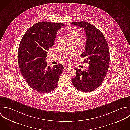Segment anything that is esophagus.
<instances>
[{
	"label": "esophagus",
	"mask_w": 130,
	"mask_h": 130,
	"mask_svg": "<svg viewBox=\"0 0 130 130\" xmlns=\"http://www.w3.org/2000/svg\"><path fill=\"white\" fill-rule=\"evenodd\" d=\"M64 67L65 69H69L70 68V66L69 65H65Z\"/></svg>",
	"instance_id": "esophagus-1"
}]
</instances>
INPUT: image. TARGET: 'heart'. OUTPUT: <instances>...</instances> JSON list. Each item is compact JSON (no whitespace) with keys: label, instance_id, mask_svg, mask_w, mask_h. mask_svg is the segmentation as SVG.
Returning a JSON list of instances; mask_svg holds the SVG:
<instances>
[{"label":"heart","instance_id":"heart-1","mask_svg":"<svg viewBox=\"0 0 130 130\" xmlns=\"http://www.w3.org/2000/svg\"><path fill=\"white\" fill-rule=\"evenodd\" d=\"M66 34L68 38L74 44H80L82 42V35L81 33L76 29H70L66 32ZM60 41V37L59 36H56L55 41L54 45L55 46H57ZM76 56L75 53H67L65 55L64 58L66 60H70L73 59Z\"/></svg>","mask_w":130,"mask_h":130}]
</instances>
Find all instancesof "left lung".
I'll list each match as a JSON object with an SVG mask.
<instances>
[{
  "instance_id": "obj_1",
  "label": "left lung",
  "mask_w": 130,
  "mask_h": 130,
  "mask_svg": "<svg viewBox=\"0 0 130 130\" xmlns=\"http://www.w3.org/2000/svg\"><path fill=\"white\" fill-rule=\"evenodd\" d=\"M71 24L84 28L87 35L85 52L81 54L89 62L88 70L82 71L75 68L76 74L72 78L74 87L83 92H91L99 87L106 75L110 61L108 45L103 33L94 26L87 22H74Z\"/></svg>"
}]
</instances>
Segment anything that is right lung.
I'll return each instance as SVG.
<instances>
[{"label":"right lung","mask_w":130,"mask_h":130,"mask_svg":"<svg viewBox=\"0 0 130 130\" xmlns=\"http://www.w3.org/2000/svg\"><path fill=\"white\" fill-rule=\"evenodd\" d=\"M63 26V23H37L26 31L20 43L18 61L21 73L28 85L38 93L53 91L64 69L61 64L51 68L45 61L47 51Z\"/></svg>","instance_id":"1"}]
</instances>
